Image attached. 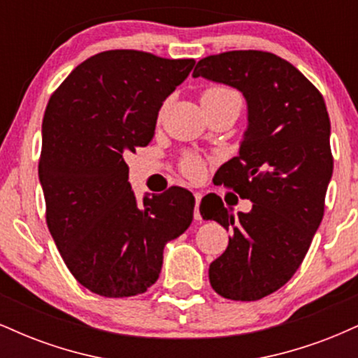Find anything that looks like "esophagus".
I'll list each match as a JSON object with an SVG mask.
<instances>
[{"instance_id": "1", "label": "esophagus", "mask_w": 358, "mask_h": 358, "mask_svg": "<svg viewBox=\"0 0 358 358\" xmlns=\"http://www.w3.org/2000/svg\"><path fill=\"white\" fill-rule=\"evenodd\" d=\"M200 200H202V193H195V212H193L195 220H202V213H200Z\"/></svg>"}]
</instances>
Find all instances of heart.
<instances>
[{
	"label": "heart",
	"mask_w": 358,
	"mask_h": 358,
	"mask_svg": "<svg viewBox=\"0 0 358 358\" xmlns=\"http://www.w3.org/2000/svg\"><path fill=\"white\" fill-rule=\"evenodd\" d=\"M229 99L241 101V96L236 90L225 87V85H213V87L205 89L202 92V104H205V102H219ZM163 110H165V108H162V113ZM183 171L190 178H199L200 173H202V162L199 158H195V156H188L183 162Z\"/></svg>",
	"instance_id": "heart-1"
}]
</instances>
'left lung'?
<instances>
[{"label": "left lung", "mask_w": 358, "mask_h": 358, "mask_svg": "<svg viewBox=\"0 0 358 358\" xmlns=\"http://www.w3.org/2000/svg\"><path fill=\"white\" fill-rule=\"evenodd\" d=\"M193 77L232 85L248 101L239 156L224 163L213 180L250 200L252 210L234 217L222 200H202L200 213L232 234L208 269L215 293L256 301L293 278L323 219L334 171L327 104L294 65L269 52L208 55Z\"/></svg>", "instance_id": "obj_1"}]
</instances>
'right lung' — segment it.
<instances>
[{"label": "right lung", "instance_id": "1", "mask_svg": "<svg viewBox=\"0 0 358 358\" xmlns=\"http://www.w3.org/2000/svg\"><path fill=\"white\" fill-rule=\"evenodd\" d=\"M193 65L141 50L101 52L48 101L38 165L45 217L69 271L92 293H145L159 276L166 242L192 224L187 188L136 202L124 155L150 145L163 101Z\"/></svg>", "mask_w": 358, "mask_h": 358}]
</instances>
